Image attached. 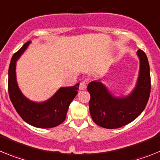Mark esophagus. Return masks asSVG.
I'll use <instances>...</instances> for the list:
<instances>
[{
    "label": "esophagus",
    "instance_id": "esophagus-1",
    "mask_svg": "<svg viewBox=\"0 0 160 160\" xmlns=\"http://www.w3.org/2000/svg\"><path fill=\"white\" fill-rule=\"evenodd\" d=\"M79 89L82 90L87 89V85H86V83L84 82H81L79 83Z\"/></svg>",
    "mask_w": 160,
    "mask_h": 160
}]
</instances>
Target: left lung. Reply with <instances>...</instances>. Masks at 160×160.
Returning a JSON list of instances; mask_svg holds the SVG:
<instances>
[{"instance_id": "left-lung-1", "label": "left lung", "mask_w": 160, "mask_h": 160, "mask_svg": "<svg viewBox=\"0 0 160 160\" xmlns=\"http://www.w3.org/2000/svg\"><path fill=\"white\" fill-rule=\"evenodd\" d=\"M140 59L139 76L135 90L125 98H114L100 82L89 83L90 115L97 125L107 129L122 128L135 119L143 111L151 93L150 67L146 53L137 51Z\"/></svg>"}]
</instances>
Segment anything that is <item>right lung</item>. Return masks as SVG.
Instances as JSON below:
<instances>
[{"label": "right lung", "mask_w": 160, "mask_h": 160, "mask_svg": "<svg viewBox=\"0 0 160 160\" xmlns=\"http://www.w3.org/2000/svg\"><path fill=\"white\" fill-rule=\"evenodd\" d=\"M30 42L24 44L14 53L8 68V90L17 112L24 121L39 128H51L64 122L70 104L78 94L79 84L71 87H62L56 94L44 102H33L25 97L18 88L16 80V62Z\"/></svg>", "instance_id": "obj_1"}]
</instances>
